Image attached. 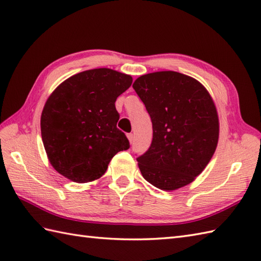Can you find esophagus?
<instances>
[{
	"mask_svg": "<svg viewBox=\"0 0 261 261\" xmlns=\"http://www.w3.org/2000/svg\"><path fill=\"white\" fill-rule=\"evenodd\" d=\"M128 139H129V141H130V143H132L133 141H135V135H133V133H128Z\"/></svg>",
	"mask_w": 261,
	"mask_h": 261,
	"instance_id": "obj_1",
	"label": "esophagus"
}]
</instances>
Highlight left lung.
<instances>
[{"instance_id":"left-lung-1","label":"left lung","mask_w":261,"mask_h":261,"mask_svg":"<svg viewBox=\"0 0 261 261\" xmlns=\"http://www.w3.org/2000/svg\"><path fill=\"white\" fill-rule=\"evenodd\" d=\"M132 87L152 121V141L137 158L143 178L166 191L189 185L213 158L219 137L208 91L174 71L142 75Z\"/></svg>"}]
</instances>
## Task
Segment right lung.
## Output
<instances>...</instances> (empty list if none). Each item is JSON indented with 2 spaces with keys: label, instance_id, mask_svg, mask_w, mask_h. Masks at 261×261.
Masks as SVG:
<instances>
[{
  "label": "right lung",
  "instance_id": "obj_1",
  "mask_svg": "<svg viewBox=\"0 0 261 261\" xmlns=\"http://www.w3.org/2000/svg\"><path fill=\"white\" fill-rule=\"evenodd\" d=\"M132 77L93 69L69 77L53 91L41 116V135L51 165L64 177L84 184L102 177L109 162L130 143L117 128V98Z\"/></svg>",
  "mask_w": 261,
  "mask_h": 261
}]
</instances>
